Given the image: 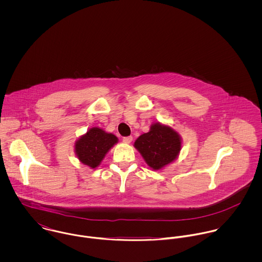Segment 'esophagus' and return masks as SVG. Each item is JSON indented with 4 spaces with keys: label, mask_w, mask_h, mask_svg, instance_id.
<instances>
[{
    "label": "esophagus",
    "mask_w": 262,
    "mask_h": 262,
    "mask_svg": "<svg viewBox=\"0 0 262 262\" xmlns=\"http://www.w3.org/2000/svg\"><path fill=\"white\" fill-rule=\"evenodd\" d=\"M132 140H133V137H132V136H127V137H124V138H123V142H125V143H127V144L131 143Z\"/></svg>",
    "instance_id": "obj_1"
}]
</instances>
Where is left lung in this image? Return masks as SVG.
Listing matches in <instances>:
<instances>
[{
  "label": "left lung",
  "mask_w": 262,
  "mask_h": 262,
  "mask_svg": "<svg viewBox=\"0 0 262 262\" xmlns=\"http://www.w3.org/2000/svg\"><path fill=\"white\" fill-rule=\"evenodd\" d=\"M150 168L160 170L173 162L182 149L181 135L159 122L150 126L149 132L140 135L134 142Z\"/></svg>",
  "instance_id": "obj_1"
}]
</instances>
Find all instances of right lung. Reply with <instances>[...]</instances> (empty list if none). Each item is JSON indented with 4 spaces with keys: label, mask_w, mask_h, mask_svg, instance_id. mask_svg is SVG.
<instances>
[{
    "label": "right lung",
    "mask_w": 262,
    "mask_h": 262,
    "mask_svg": "<svg viewBox=\"0 0 262 262\" xmlns=\"http://www.w3.org/2000/svg\"><path fill=\"white\" fill-rule=\"evenodd\" d=\"M116 143L118 138L114 134L93 127L75 141V155L82 164L96 168Z\"/></svg>",
    "instance_id": "right-lung-1"
}]
</instances>
